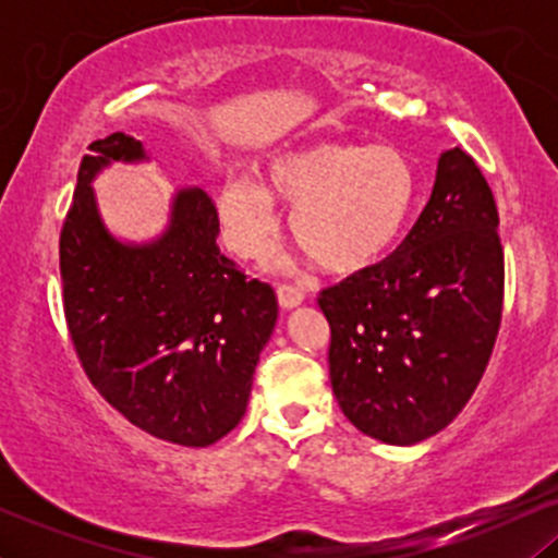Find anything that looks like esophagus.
<instances>
[{"instance_id": "34e87169", "label": "esophagus", "mask_w": 558, "mask_h": 558, "mask_svg": "<svg viewBox=\"0 0 558 558\" xmlns=\"http://www.w3.org/2000/svg\"><path fill=\"white\" fill-rule=\"evenodd\" d=\"M278 301H280V306H283V310H296L301 301H304V293H301L296 286L280 283L278 286Z\"/></svg>"}]
</instances>
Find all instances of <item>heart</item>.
Listing matches in <instances>:
<instances>
[{"instance_id": "b5f03b06", "label": "heart", "mask_w": 558, "mask_h": 558, "mask_svg": "<svg viewBox=\"0 0 558 558\" xmlns=\"http://www.w3.org/2000/svg\"><path fill=\"white\" fill-rule=\"evenodd\" d=\"M417 196V170L403 151L323 141L272 157L265 185L228 178L217 209L230 246L254 257L272 235V202L293 204L291 233L301 252L328 272H356L396 246Z\"/></svg>"}]
</instances>
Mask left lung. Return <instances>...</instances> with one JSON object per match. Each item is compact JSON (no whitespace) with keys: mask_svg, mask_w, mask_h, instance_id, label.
Masks as SVG:
<instances>
[{"mask_svg":"<svg viewBox=\"0 0 558 558\" xmlns=\"http://www.w3.org/2000/svg\"><path fill=\"white\" fill-rule=\"evenodd\" d=\"M338 407L369 438L412 446L475 393L504 312L496 198L464 149L440 157L427 207L390 257L317 296Z\"/></svg>","mask_w":558,"mask_h":558,"instance_id":"8db88e82","label":"left lung"}]
</instances>
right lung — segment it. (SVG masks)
<instances>
[{
    "label": "right lung",
    "mask_w": 558,
    "mask_h": 558,
    "mask_svg": "<svg viewBox=\"0 0 558 558\" xmlns=\"http://www.w3.org/2000/svg\"><path fill=\"white\" fill-rule=\"evenodd\" d=\"M88 149L60 230L62 310L83 373L144 433L213 446L246 412L259 351L278 319L272 286L220 252V217L202 189L175 196L162 239L114 241L88 183L114 159H144V146L112 133Z\"/></svg>",
    "instance_id": "obj_1"
}]
</instances>
